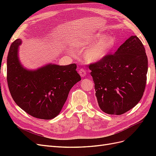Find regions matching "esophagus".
<instances>
[{
	"mask_svg": "<svg viewBox=\"0 0 156 156\" xmlns=\"http://www.w3.org/2000/svg\"><path fill=\"white\" fill-rule=\"evenodd\" d=\"M79 75H81V77H84L85 76V75H87L86 70H85V69H83V68H81V69H80V70L79 71Z\"/></svg>",
	"mask_w": 156,
	"mask_h": 156,
	"instance_id": "obj_1",
	"label": "esophagus"
}]
</instances>
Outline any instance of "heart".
<instances>
[{
  "instance_id": "1",
  "label": "heart",
  "mask_w": 156,
  "mask_h": 156,
  "mask_svg": "<svg viewBox=\"0 0 156 156\" xmlns=\"http://www.w3.org/2000/svg\"><path fill=\"white\" fill-rule=\"evenodd\" d=\"M101 32L89 36L87 40L79 39L75 45L83 49L87 44H91L84 51L83 57L89 62H96L104 58L116 45L115 37L110 35L103 36Z\"/></svg>"
}]
</instances>
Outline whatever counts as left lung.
Wrapping results in <instances>:
<instances>
[{
	"label": "left lung",
	"instance_id": "left-lung-1",
	"mask_svg": "<svg viewBox=\"0 0 156 156\" xmlns=\"http://www.w3.org/2000/svg\"><path fill=\"white\" fill-rule=\"evenodd\" d=\"M101 110L120 115L142 98L146 83L148 58L142 42L131 36L115 52L90 64Z\"/></svg>",
	"mask_w": 156,
	"mask_h": 156
}]
</instances>
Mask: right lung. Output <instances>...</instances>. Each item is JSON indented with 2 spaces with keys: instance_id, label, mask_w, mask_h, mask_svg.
Wrapping results in <instances>:
<instances>
[{
  "instance_id": "obj_1",
  "label": "right lung",
  "mask_w": 156,
  "mask_h": 156,
  "mask_svg": "<svg viewBox=\"0 0 156 156\" xmlns=\"http://www.w3.org/2000/svg\"><path fill=\"white\" fill-rule=\"evenodd\" d=\"M21 40L12 44L7 58V81L14 101L36 119L50 120L57 116L74 84L81 81L77 65L47 64L36 70L21 65L18 56Z\"/></svg>"
}]
</instances>
